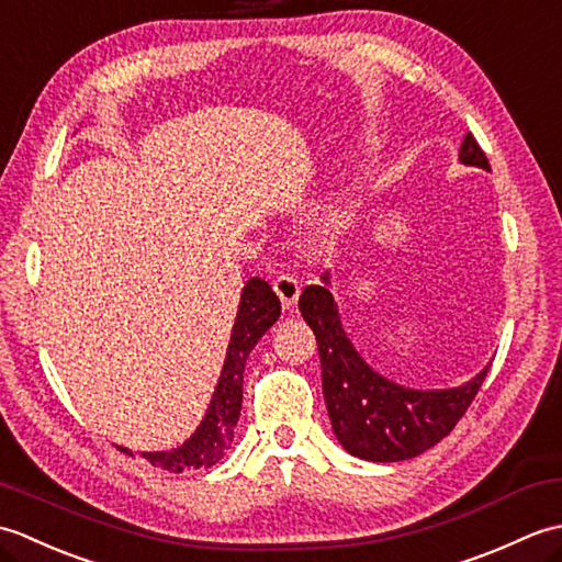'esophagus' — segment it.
<instances>
[{
	"label": "esophagus",
	"instance_id": "obj_1",
	"mask_svg": "<svg viewBox=\"0 0 562 562\" xmlns=\"http://www.w3.org/2000/svg\"><path fill=\"white\" fill-rule=\"evenodd\" d=\"M272 290H274V294L280 296L282 308H292L294 302H296V296H300V292H302V282L296 280L294 274L282 272V274H278V278H274Z\"/></svg>",
	"mask_w": 562,
	"mask_h": 562
}]
</instances>
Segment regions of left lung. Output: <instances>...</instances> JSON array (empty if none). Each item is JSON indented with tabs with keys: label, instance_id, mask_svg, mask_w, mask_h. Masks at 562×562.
<instances>
[{
	"label": "left lung",
	"instance_id": "left-lung-1",
	"mask_svg": "<svg viewBox=\"0 0 562 562\" xmlns=\"http://www.w3.org/2000/svg\"><path fill=\"white\" fill-rule=\"evenodd\" d=\"M459 159L491 171L485 151L471 133L463 139ZM324 280H328L326 274ZM300 312L318 342L324 398L333 432L352 457L367 461H405L435 447L469 411L491 369L485 367L479 376L459 389H403L369 369L357 355L345 336L328 288H304Z\"/></svg>",
	"mask_w": 562,
	"mask_h": 562
}]
</instances>
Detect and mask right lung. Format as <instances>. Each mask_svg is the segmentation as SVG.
Instances as JSON below:
<instances>
[{
  "label": "right lung",
  "mask_w": 562,
  "mask_h": 562,
  "mask_svg": "<svg viewBox=\"0 0 562 562\" xmlns=\"http://www.w3.org/2000/svg\"><path fill=\"white\" fill-rule=\"evenodd\" d=\"M280 316V300L272 292L270 284L260 278H250L238 304L236 324L232 333L229 350H226V362L222 369L217 391H214L212 403L207 408L205 420L195 429L183 447L173 451L142 453L151 465L169 473H181L186 469H210L217 463L224 451L229 449L234 439V427L241 415L244 401V369L246 357L256 348L274 321ZM130 453L127 449H121Z\"/></svg>",
  "instance_id": "1"
}]
</instances>
